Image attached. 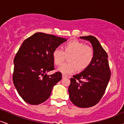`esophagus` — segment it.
<instances>
[{
  "mask_svg": "<svg viewBox=\"0 0 124 124\" xmlns=\"http://www.w3.org/2000/svg\"><path fill=\"white\" fill-rule=\"evenodd\" d=\"M68 76L66 75H65V74H62V78H67Z\"/></svg>",
  "mask_w": 124,
  "mask_h": 124,
  "instance_id": "1",
  "label": "esophagus"
}]
</instances>
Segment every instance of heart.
I'll use <instances>...</instances> for the list:
<instances>
[{
    "mask_svg": "<svg viewBox=\"0 0 124 124\" xmlns=\"http://www.w3.org/2000/svg\"><path fill=\"white\" fill-rule=\"evenodd\" d=\"M55 65L60 66L68 56L69 62L65 63L59 68L63 74H70L77 70L83 71L89 68L93 62L94 52L93 48L83 42L72 40L65 44L62 49L56 48L52 54Z\"/></svg>",
    "mask_w": 124,
    "mask_h": 124,
    "instance_id": "obj_1",
    "label": "heart"
}]
</instances>
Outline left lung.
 Masks as SVG:
<instances>
[{
    "label": "left lung",
    "mask_w": 124,
    "mask_h": 124,
    "mask_svg": "<svg viewBox=\"0 0 124 124\" xmlns=\"http://www.w3.org/2000/svg\"><path fill=\"white\" fill-rule=\"evenodd\" d=\"M92 43L94 57L89 68L70 78L68 88L72 103L78 107L95 106L103 97L110 79L108 55L98 39L92 35L80 37Z\"/></svg>",
    "instance_id": "obj_1"
}]
</instances>
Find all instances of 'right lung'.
Instances as JSON below:
<instances>
[{"label": "right lung", "instance_id": "1", "mask_svg": "<svg viewBox=\"0 0 124 124\" xmlns=\"http://www.w3.org/2000/svg\"><path fill=\"white\" fill-rule=\"evenodd\" d=\"M63 38L37 32L21 44L14 59L13 82L18 94L24 101L38 105L50 96L52 89L62 79V73H46L55 69L52 54Z\"/></svg>", "mask_w": 124, "mask_h": 124}]
</instances>
